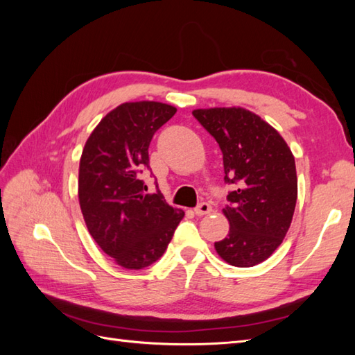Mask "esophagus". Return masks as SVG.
<instances>
[{
  "mask_svg": "<svg viewBox=\"0 0 355 355\" xmlns=\"http://www.w3.org/2000/svg\"><path fill=\"white\" fill-rule=\"evenodd\" d=\"M210 212H212V206H210L206 201L200 202V205L195 207V215H198V216H202V215L210 214Z\"/></svg>",
  "mask_w": 355,
  "mask_h": 355,
  "instance_id": "1",
  "label": "esophagus"
}]
</instances>
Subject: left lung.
<instances>
[{"label":"left lung","mask_w":355,"mask_h":355,"mask_svg":"<svg viewBox=\"0 0 355 355\" xmlns=\"http://www.w3.org/2000/svg\"><path fill=\"white\" fill-rule=\"evenodd\" d=\"M192 114L220 145L224 182L233 186L223 209L229 235L215 248L233 267H253L282 244L290 229L297 200L294 157L275 128L244 108Z\"/></svg>","instance_id":"left-lung-1"}]
</instances>
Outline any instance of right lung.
I'll return each instance as SVG.
<instances>
[{"label":"right lung","mask_w":355,"mask_h":355,"mask_svg":"<svg viewBox=\"0 0 355 355\" xmlns=\"http://www.w3.org/2000/svg\"><path fill=\"white\" fill-rule=\"evenodd\" d=\"M175 112L160 102L122 103L101 120L80 157L79 205L89 235L128 270L162 258L184 216L158 189L146 193L140 180L150 171V140Z\"/></svg>","instance_id":"1"}]
</instances>
